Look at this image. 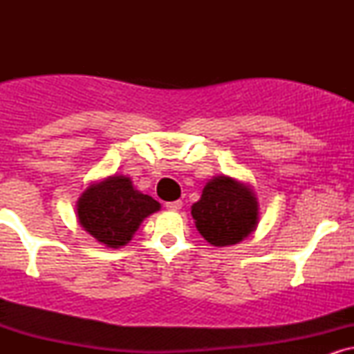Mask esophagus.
<instances>
[{
  "mask_svg": "<svg viewBox=\"0 0 354 354\" xmlns=\"http://www.w3.org/2000/svg\"><path fill=\"white\" fill-rule=\"evenodd\" d=\"M165 206H166V208H168V209H171V211H178V209H181L183 201H180V200H176V201H168Z\"/></svg>",
  "mask_w": 354,
  "mask_h": 354,
  "instance_id": "esophagus-1",
  "label": "esophagus"
}]
</instances>
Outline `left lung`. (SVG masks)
<instances>
[{"mask_svg": "<svg viewBox=\"0 0 354 354\" xmlns=\"http://www.w3.org/2000/svg\"><path fill=\"white\" fill-rule=\"evenodd\" d=\"M191 214L209 245H236L256 228L258 201L246 185L219 176L205 186L201 200L194 203Z\"/></svg>", "mask_w": 354, "mask_h": 354, "instance_id": "8db88e82", "label": "left lung"}]
</instances>
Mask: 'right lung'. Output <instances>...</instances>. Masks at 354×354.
<instances>
[{"label": "right lung", "mask_w": 354, "mask_h": 354, "mask_svg": "<svg viewBox=\"0 0 354 354\" xmlns=\"http://www.w3.org/2000/svg\"><path fill=\"white\" fill-rule=\"evenodd\" d=\"M160 203L133 188L126 176H111L91 185L78 201L80 225L109 248L124 246Z\"/></svg>", "instance_id": "1"}]
</instances>
